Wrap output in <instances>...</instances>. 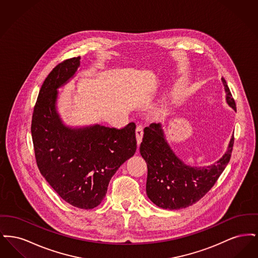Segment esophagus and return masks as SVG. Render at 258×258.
<instances>
[{
    "label": "esophagus",
    "instance_id": "esophagus-1",
    "mask_svg": "<svg viewBox=\"0 0 258 258\" xmlns=\"http://www.w3.org/2000/svg\"><path fill=\"white\" fill-rule=\"evenodd\" d=\"M136 139H137V145L139 146L141 141H142V137H143V127L142 125H137L136 126Z\"/></svg>",
    "mask_w": 258,
    "mask_h": 258
}]
</instances>
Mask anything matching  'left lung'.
I'll return each instance as SVG.
<instances>
[{"label": "left lung", "instance_id": "left-lung-1", "mask_svg": "<svg viewBox=\"0 0 258 258\" xmlns=\"http://www.w3.org/2000/svg\"><path fill=\"white\" fill-rule=\"evenodd\" d=\"M227 104L236 110L230 90L221 78ZM234 136L227 151L217 162L208 166H189L180 160L168 144L161 123H151L144 128L140 154L147 163L146 192L150 200L160 208H186L204 197L217 182L228 164Z\"/></svg>", "mask_w": 258, "mask_h": 258}]
</instances>
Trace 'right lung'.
I'll use <instances>...</instances> for the list:
<instances>
[{"instance_id": "add662e5", "label": "right lung", "mask_w": 258, "mask_h": 258, "mask_svg": "<svg viewBox=\"0 0 258 258\" xmlns=\"http://www.w3.org/2000/svg\"><path fill=\"white\" fill-rule=\"evenodd\" d=\"M80 57L61 61L45 78L34 108L31 133L39 171L69 204H100L112 176L136 151L135 123L123 128L100 124L72 127L57 111L58 89L73 78Z\"/></svg>"}]
</instances>
